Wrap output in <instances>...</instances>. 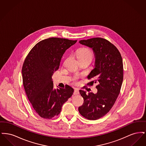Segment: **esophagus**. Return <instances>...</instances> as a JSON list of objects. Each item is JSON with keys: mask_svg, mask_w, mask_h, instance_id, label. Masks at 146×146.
<instances>
[{"mask_svg": "<svg viewBox=\"0 0 146 146\" xmlns=\"http://www.w3.org/2000/svg\"><path fill=\"white\" fill-rule=\"evenodd\" d=\"M73 94L74 95H79V91L78 90H77V89H76V90H74V92H73Z\"/></svg>", "mask_w": 146, "mask_h": 146, "instance_id": "obj_1", "label": "esophagus"}]
</instances>
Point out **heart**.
Here are the masks:
<instances>
[{
  "mask_svg": "<svg viewBox=\"0 0 146 146\" xmlns=\"http://www.w3.org/2000/svg\"><path fill=\"white\" fill-rule=\"evenodd\" d=\"M77 56L80 60H89L92 61L94 53L90 49L88 48H83L79 49L77 52ZM76 79V78H74Z\"/></svg>",
  "mask_w": 146,
  "mask_h": 146,
  "instance_id": "1",
  "label": "heart"
}]
</instances>
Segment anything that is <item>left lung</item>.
I'll list each match as a JSON object with an SVG mask.
<instances>
[{"instance_id":"obj_1","label":"left lung","mask_w":146,"mask_h":146,"mask_svg":"<svg viewBox=\"0 0 146 146\" xmlns=\"http://www.w3.org/2000/svg\"><path fill=\"white\" fill-rule=\"evenodd\" d=\"M79 43L92 48L95 57V68L88 76L94 79L88 83H97L96 94L79 91L83 97L80 114L89 120H97L111 110L120 93L123 80V64L118 49L108 40L101 38L82 40Z\"/></svg>"}]
</instances>
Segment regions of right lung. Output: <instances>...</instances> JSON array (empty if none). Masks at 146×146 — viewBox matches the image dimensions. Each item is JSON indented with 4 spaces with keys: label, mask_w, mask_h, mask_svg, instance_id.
<instances>
[{
    "label": "right lung",
    "mask_w": 146,
    "mask_h": 146,
    "mask_svg": "<svg viewBox=\"0 0 146 146\" xmlns=\"http://www.w3.org/2000/svg\"><path fill=\"white\" fill-rule=\"evenodd\" d=\"M77 40L50 38L38 42L26 57L22 68L24 89L35 111L44 119L58 115L74 89L54 88L52 76L63 54Z\"/></svg>",
    "instance_id": "1"
}]
</instances>
